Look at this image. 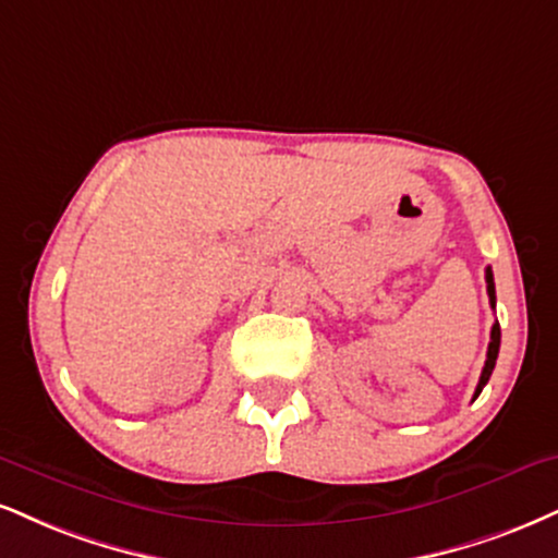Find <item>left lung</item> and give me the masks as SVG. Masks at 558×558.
Segmentation results:
<instances>
[{"mask_svg":"<svg viewBox=\"0 0 558 558\" xmlns=\"http://www.w3.org/2000/svg\"><path fill=\"white\" fill-rule=\"evenodd\" d=\"M486 291H488V301H492V306H496V291H494V275H492V267H486ZM499 345H501V330H499V322L492 327V343H488V353H486V366H483L481 372V379H478V387H475V398L481 395V389L486 387L488 377H492L494 366H496V355H499Z\"/></svg>","mask_w":558,"mask_h":558,"instance_id":"left-lung-1","label":"left lung"}]
</instances>
